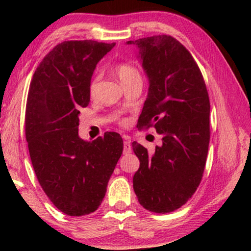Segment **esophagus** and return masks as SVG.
I'll return each instance as SVG.
<instances>
[{
  "label": "esophagus",
  "mask_w": 251,
  "mask_h": 251,
  "mask_svg": "<svg viewBox=\"0 0 251 251\" xmlns=\"http://www.w3.org/2000/svg\"><path fill=\"white\" fill-rule=\"evenodd\" d=\"M131 152V145L128 141L124 142V154H129Z\"/></svg>",
  "instance_id": "obj_1"
}]
</instances>
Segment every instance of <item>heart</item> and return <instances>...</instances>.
Wrapping results in <instances>:
<instances>
[{"label":"heart","mask_w":251,"mask_h":251,"mask_svg":"<svg viewBox=\"0 0 251 251\" xmlns=\"http://www.w3.org/2000/svg\"><path fill=\"white\" fill-rule=\"evenodd\" d=\"M116 73L123 84L129 82V80H131L133 78L141 77V74H139L138 70L136 69L134 65L129 64V63H120V64L116 66ZM99 78H100L99 75H95L91 80V84H90L91 96L95 95L97 83H99ZM121 123L122 124H125L126 121L123 120V121H121Z\"/></svg>","instance_id":"obj_1"}]
</instances>
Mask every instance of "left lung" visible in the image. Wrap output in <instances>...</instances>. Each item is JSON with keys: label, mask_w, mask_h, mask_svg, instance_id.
Instances as JSON below:
<instances>
[{"label": "left lung", "mask_w": 251, "mask_h": 251, "mask_svg": "<svg viewBox=\"0 0 251 251\" xmlns=\"http://www.w3.org/2000/svg\"><path fill=\"white\" fill-rule=\"evenodd\" d=\"M139 50L150 88L139 127H155L163 145L151 152L131 144L141 165L133 178L145 209L166 214L192 198L202 178L210 139V103L192 54L171 35L128 41Z\"/></svg>", "instance_id": "obj_1"}]
</instances>
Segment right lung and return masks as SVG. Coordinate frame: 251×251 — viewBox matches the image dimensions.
I'll list each match as a JSON object with an SVG mask.
<instances>
[{
	"label": "right lung",
	"mask_w": 251,
	"mask_h": 251,
	"mask_svg": "<svg viewBox=\"0 0 251 251\" xmlns=\"http://www.w3.org/2000/svg\"><path fill=\"white\" fill-rule=\"evenodd\" d=\"M115 43L65 41L45 55L29 84L25 136L40 185L69 216L100 207L123 152V139L107 131L92 142L78 136L80 107L90 104L96 64Z\"/></svg>",
	"instance_id": "right-lung-1"
}]
</instances>
